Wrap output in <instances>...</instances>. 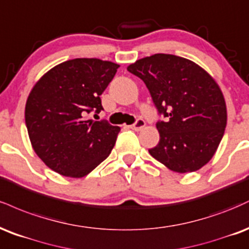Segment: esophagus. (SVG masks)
Here are the masks:
<instances>
[{"label":"esophagus","mask_w":249,"mask_h":249,"mask_svg":"<svg viewBox=\"0 0 249 249\" xmlns=\"http://www.w3.org/2000/svg\"><path fill=\"white\" fill-rule=\"evenodd\" d=\"M144 125H145V121L143 119H137L136 121H135V124H133L130 125V128L131 129H134V130H141V129H143V128H144Z\"/></svg>","instance_id":"34e87169"}]
</instances>
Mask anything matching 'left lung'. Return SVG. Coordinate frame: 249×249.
<instances>
[{
    "label": "left lung",
    "instance_id": "8db88e82",
    "mask_svg": "<svg viewBox=\"0 0 249 249\" xmlns=\"http://www.w3.org/2000/svg\"><path fill=\"white\" fill-rule=\"evenodd\" d=\"M142 79L164 121L156 124L160 142L149 149L172 171L199 170L217 151L227 124L225 99L214 79L186 58L156 53L127 67Z\"/></svg>",
    "mask_w": 249,
    "mask_h": 249
}]
</instances>
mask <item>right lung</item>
<instances>
[{
    "instance_id": "right-lung-1",
    "label": "right lung",
    "mask_w": 249,
    "mask_h": 249,
    "mask_svg": "<svg viewBox=\"0 0 249 249\" xmlns=\"http://www.w3.org/2000/svg\"><path fill=\"white\" fill-rule=\"evenodd\" d=\"M119 67L96 58H75L50 70L31 89L26 129L35 153L51 170L81 178L109 156L120 128L89 115L104 109L100 95Z\"/></svg>"
}]
</instances>
